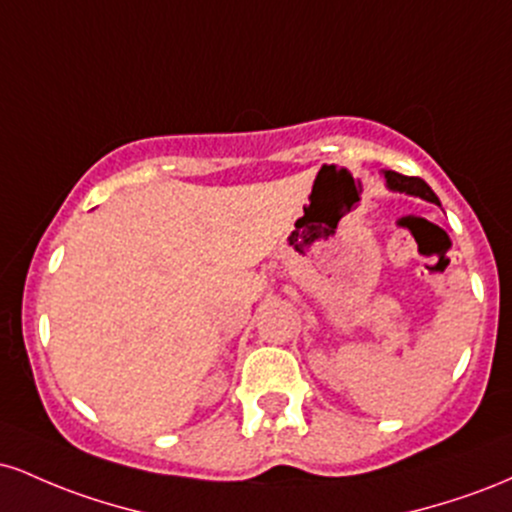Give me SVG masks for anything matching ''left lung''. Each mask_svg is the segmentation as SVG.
I'll use <instances>...</instances> for the list:
<instances>
[{
    "label": "left lung",
    "instance_id": "obj_1",
    "mask_svg": "<svg viewBox=\"0 0 512 512\" xmlns=\"http://www.w3.org/2000/svg\"><path fill=\"white\" fill-rule=\"evenodd\" d=\"M385 187L390 192H402V195H411V197H421L426 202L440 204L436 192L426 185L421 178H407V175H399L395 170H385Z\"/></svg>",
    "mask_w": 512,
    "mask_h": 512
}]
</instances>
